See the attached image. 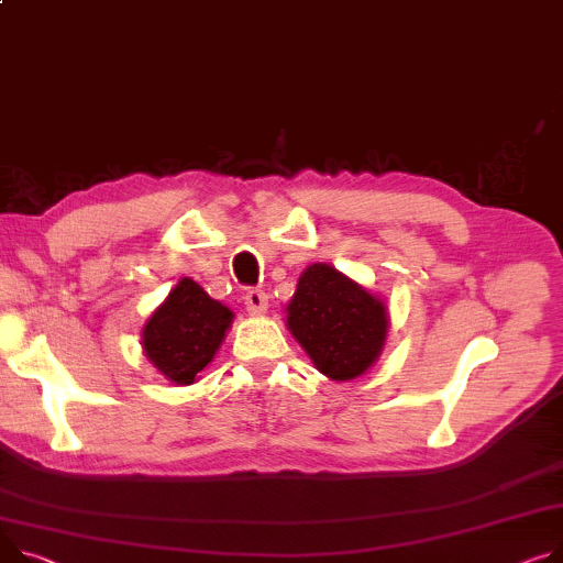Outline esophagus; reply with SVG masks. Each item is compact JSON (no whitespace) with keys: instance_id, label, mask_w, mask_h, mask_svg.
Instances as JSON below:
<instances>
[{"instance_id":"1","label":"esophagus","mask_w":563,"mask_h":563,"mask_svg":"<svg viewBox=\"0 0 563 563\" xmlns=\"http://www.w3.org/2000/svg\"><path fill=\"white\" fill-rule=\"evenodd\" d=\"M246 310L251 314H265L267 312V294L265 289H249L244 296Z\"/></svg>"}]
</instances>
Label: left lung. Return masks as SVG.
Listing matches in <instances>:
<instances>
[{
	"mask_svg": "<svg viewBox=\"0 0 563 563\" xmlns=\"http://www.w3.org/2000/svg\"><path fill=\"white\" fill-rule=\"evenodd\" d=\"M287 325L314 366L332 380H353L378 360L387 336L383 301L328 265L298 280Z\"/></svg>",
	"mask_w": 563,
	"mask_h": 563,
	"instance_id": "left-lung-1",
	"label": "left lung"
}]
</instances>
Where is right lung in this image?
<instances>
[{"label": "right lung", "instance_id": "right-lung-1", "mask_svg": "<svg viewBox=\"0 0 563 563\" xmlns=\"http://www.w3.org/2000/svg\"><path fill=\"white\" fill-rule=\"evenodd\" d=\"M233 312L190 278H183L167 301L146 321L142 346L163 376L176 385H192L223 342Z\"/></svg>", "mask_w": 563, "mask_h": 563}]
</instances>
